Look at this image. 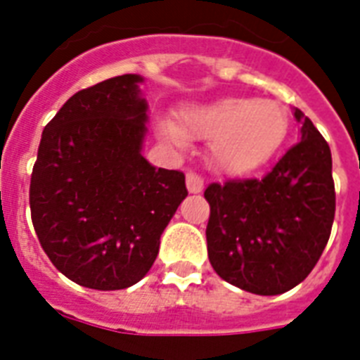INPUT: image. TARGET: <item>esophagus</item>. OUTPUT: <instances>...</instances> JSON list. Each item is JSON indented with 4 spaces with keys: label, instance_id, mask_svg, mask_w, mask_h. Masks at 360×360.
I'll list each match as a JSON object with an SVG mask.
<instances>
[{
    "label": "esophagus",
    "instance_id": "1",
    "mask_svg": "<svg viewBox=\"0 0 360 360\" xmlns=\"http://www.w3.org/2000/svg\"><path fill=\"white\" fill-rule=\"evenodd\" d=\"M186 188L191 194H198V192L203 191V179L194 172H188L186 174Z\"/></svg>",
    "mask_w": 360,
    "mask_h": 360
}]
</instances>
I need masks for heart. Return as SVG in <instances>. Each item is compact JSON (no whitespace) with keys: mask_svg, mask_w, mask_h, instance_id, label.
<instances>
[{"mask_svg":"<svg viewBox=\"0 0 360 360\" xmlns=\"http://www.w3.org/2000/svg\"><path fill=\"white\" fill-rule=\"evenodd\" d=\"M288 112L271 98L222 97L181 110L179 124L162 121L160 140L183 149L186 138H211V158L228 175H246L267 164L284 143Z\"/></svg>","mask_w":360,"mask_h":360,"instance_id":"obj_1","label":"heart"}]
</instances>
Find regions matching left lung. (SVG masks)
Returning <instances> with one entry per match:
<instances>
[{
  "label": "left lung",
  "mask_w": 360,
  "mask_h": 360,
  "mask_svg": "<svg viewBox=\"0 0 360 360\" xmlns=\"http://www.w3.org/2000/svg\"><path fill=\"white\" fill-rule=\"evenodd\" d=\"M301 141L263 179L209 185L207 254L220 278L256 295H280L318 263L335 220L329 143L299 108Z\"/></svg>",
  "instance_id": "8db88e82"
}]
</instances>
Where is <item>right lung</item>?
<instances>
[{"label":"right lung","mask_w":360,"mask_h":360,"mask_svg":"<svg viewBox=\"0 0 360 360\" xmlns=\"http://www.w3.org/2000/svg\"><path fill=\"white\" fill-rule=\"evenodd\" d=\"M143 76L82 89L42 130L30 186L41 246L76 284L112 291L140 282L186 198L185 175L143 157Z\"/></svg>","instance_id":"obj_1"}]
</instances>
